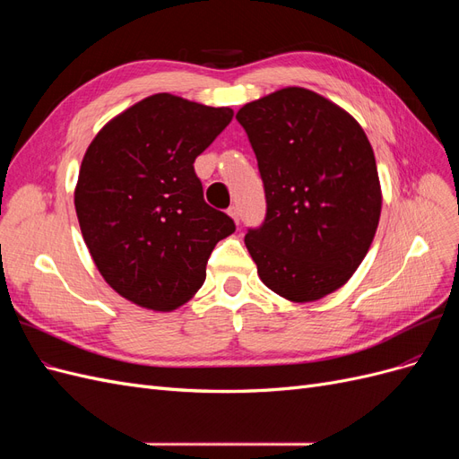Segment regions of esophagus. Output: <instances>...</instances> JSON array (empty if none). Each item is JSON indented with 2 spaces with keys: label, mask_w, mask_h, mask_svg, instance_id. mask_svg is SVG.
Wrapping results in <instances>:
<instances>
[{
  "label": "esophagus",
  "mask_w": 459,
  "mask_h": 459,
  "mask_svg": "<svg viewBox=\"0 0 459 459\" xmlns=\"http://www.w3.org/2000/svg\"><path fill=\"white\" fill-rule=\"evenodd\" d=\"M228 214L233 218V221H235V224H239V208L238 206H230L228 208Z\"/></svg>",
  "instance_id": "esophagus-1"
}]
</instances>
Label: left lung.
<instances>
[{"instance_id":"1","label":"left lung","mask_w":459,"mask_h":459,"mask_svg":"<svg viewBox=\"0 0 459 459\" xmlns=\"http://www.w3.org/2000/svg\"><path fill=\"white\" fill-rule=\"evenodd\" d=\"M266 191V220L245 245L258 277L290 302H314L351 280L381 216L366 132L342 107L283 88L238 110Z\"/></svg>"}]
</instances>
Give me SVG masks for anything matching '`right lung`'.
Here are the masks:
<instances>
[{
    "label": "right lung",
    "mask_w": 459,
    "mask_h": 459,
    "mask_svg": "<svg viewBox=\"0 0 459 459\" xmlns=\"http://www.w3.org/2000/svg\"><path fill=\"white\" fill-rule=\"evenodd\" d=\"M233 118L155 93L110 118L90 143L74 206L103 280L137 307L172 312L197 293L233 220L208 206L193 162Z\"/></svg>",
    "instance_id": "add662e5"
}]
</instances>
